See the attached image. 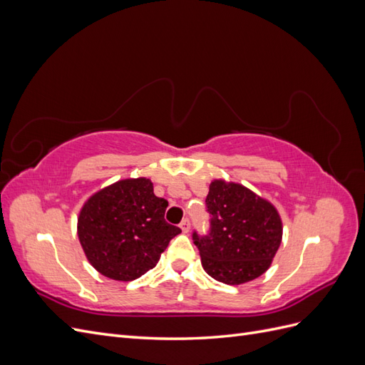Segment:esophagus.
Masks as SVG:
<instances>
[{
  "instance_id": "esophagus-1",
  "label": "esophagus",
  "mask_w": 365,
  "mask_h": 365,
  "mask_svg": "<svg viewBox=\"0 0 365 365\" xmlns=\"http://www.w3.org/2000/svg\"><path fill=\"white\" fill-rule=\"evenodd\" d=\"M180 227H181V230H182V233H189L190 231V220L189 219H182V222L180 224Z\"/></svg>"
}]
</instances>
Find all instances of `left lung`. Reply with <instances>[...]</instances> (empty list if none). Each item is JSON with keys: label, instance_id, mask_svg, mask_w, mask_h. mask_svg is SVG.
Returning a JSON list of instances; mask_svg holds the SVG:
<instances>
[{"label": "left lung", "instance_id": "8db88e82", "mask_svg": "<svg viewBox=\"0 0 365 365\" xmlns=\"http://www.w3.org/2000/svg\"><path fill=\"white\" fill-rule=\"evenodd\" d=\"M210 233H193L205 272L225 284L260 277L277 252L283 225L269 201L237 182L215 180L207 195Z\"/></svg>", "mask_w": 365, "mask_h": 365}]
</instances>
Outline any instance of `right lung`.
<instances>
[{"instance_id":"right-lung-1","label":"right lung","mask_w":365,"mask_h":365,"mask_svg":"<svg viewBox=\"0 0 365 365\" xmlns=\"http://www.w3.org/2000/svg\"><path fill=\"white\" fill-rule=\"evenodd\" d=\"M168 201L148 178L120 180L88 197L77 217L85 256L108 279L132 282L158 263L181 230L165 222Z\"/></svg>"}]
</instances>
